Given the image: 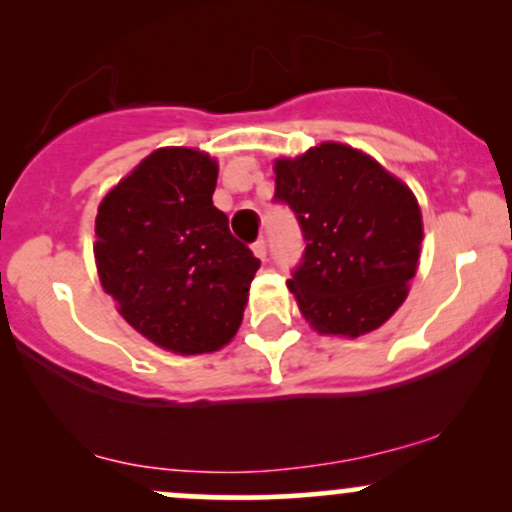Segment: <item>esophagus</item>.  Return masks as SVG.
<instances>
[{"label":"esophagus","mask_w":512,"mask_h":512,"mask_svg":"<svg viewBox=\"0 0 512 512\" xmlns=\"http://www.w3.org/2000/svg\"><path fill=\"white\" fill-rule=\"evenodd\" d=\"M252 252H255V257H260V260L264 262V260H267V243H264V240L260 238L255 245H252Z\"/></svg>","instance_id":"34e87169"}]
</instances>
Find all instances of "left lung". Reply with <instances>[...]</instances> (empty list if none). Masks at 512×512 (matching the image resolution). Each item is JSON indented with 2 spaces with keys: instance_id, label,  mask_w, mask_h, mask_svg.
<instances>
[{
  "instance_id": "obj_1",
  "label": "left lung",
  "mask_w": 512,
  "mask_h": 512,
  "mask_svg": "<svg viewBox=\"0 0 512 512\" xmlns=\"http://www.w3.org/2000/svg\"><path fill=\"white\" fill-rule=\"evenodd\" d=\"M276 199L296 211L305 255L289 279L317 334L356 339L407 301L419 269L424 221L407 182L366 151L322 142L276 158Z\"/></svg>"
}]
</instances>
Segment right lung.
<instances>
[{"mask_svg":"<svg viewBox=\"0 0 512 512\" xmlns=\"http://www.w3.org/2000/svg\"><path fill=\"white\" fill-rule=\"evenodd\" d=\"M219 161L190 146L151 151L98 204L103 291L132 330L180 356L236 337L260 260L211 202Z\"/></svg>","mask_w":512,"mask_h":512,"instance_id":"add662e5","label":"right lung"}]
</instances>
